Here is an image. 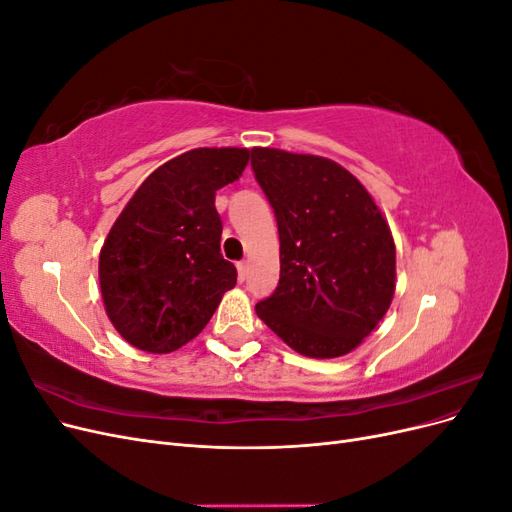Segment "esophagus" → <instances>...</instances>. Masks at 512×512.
Returning <instances> with one entry per match:
<instances>
[{
	"label": "esophagus",
	"mask_w": 512,
	"mask_h": 512,
	"mask_svg": "<svg viewBox=\"0 0 512 512\" xmlns=\"http://www.w3.org/2000/svg\"><path fill=\"white\" fill-rule=\"evenodd\" d=\"M247 271H250V262H247V260L239 262V265H237V273H239V280H241V282L247 280Z\"/></svg>",
	"instance_id": "obj_1"
}]
</instances>
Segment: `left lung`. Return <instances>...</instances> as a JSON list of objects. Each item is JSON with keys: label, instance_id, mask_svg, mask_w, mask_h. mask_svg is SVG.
Returning <instances> with one entry per match:
<instances>
[{"label": "left lung", "instance_id": "1", "mask_svg": "<svg viewBox=\"0 0 512 512\" xmlns=\"http://www.w3.org/2000/svg\"><path fill=\"white\" fill-rule=\"evenodd\" d=\"M252 168L280 232V284L256 305L258 318L303 356L352 352L395 294L389 222L365 185L329 158L254 147Z\"/></svg>", "mask_w": 512, "mask_h": 512}]
</instances>
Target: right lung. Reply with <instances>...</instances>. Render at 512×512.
Masks as SVG:
<instances>
[{"mask_svg": "<svg viewBox=\"0 0 512 512\" xmlns=\"http://www.w3.org/2000/svg\"><path fill=\"white\" fill-rule=\"evenodd\" d=\"M250 149L198 147L141 183L100 250L108 320L143 352H175L207 327L237 269L220 254L215 192L241 177Z\"/></svg>", "mask_w": 512, "mask_h": 512, "instance_id": "right-lung-1", "label": "right lung"}]
</instances>
